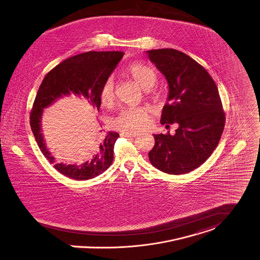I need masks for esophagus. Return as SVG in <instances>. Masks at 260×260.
Wrapping results in <instances>:
<instances>
[{
  "instance_id": "esophagus-1",
  "label": "esophagus",
  "mask_w": 260,
  "mask_h": 260,
  "mask_svg": "<svg viewBox=\"0 0 260 260\" xmlns=\"http://www.w3.org/2000/svg\"><path fill=\"white\" fill-rule=\"evenodd\" d=\"M121 136L122 137H132V138H135V137H138L139 134L136 133V132H121Z\"/></svg>"
}]
</instances>
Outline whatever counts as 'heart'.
Masks as SVG:
<instances>
[{"instance_id":"heart-1","label":"heart","mask_w":260,"mask_h":260,"mask_svg":"<svg viewBox=\"0 0 260 260\" xmlns=\"http://www.w3.org/2000/svg\"><path fill=\"white\" fill-rule=\"evenodd\" d=\"M127 74L141 88L148 90L156 82V74L150 67L143 63H133L127 69ZM99 99L103 105H110L114 99V81L108 78L99 91ZM149 111L145 108H126L114 119V127L124 131L141 130L148 124Z\"/></svg>"}]
</instances>
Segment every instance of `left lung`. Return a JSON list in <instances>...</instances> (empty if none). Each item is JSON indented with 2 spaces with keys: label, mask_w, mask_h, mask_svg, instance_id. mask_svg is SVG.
<instances>
[{
  "label": "left lung",
  "mask_w": 260,
  "mask_h": 260,
  "mask_svg": "<svg viewBox=\"0 0 260 260\" xmlns=\"http://www.w3.org/2000/svg\"><path fill=\"white\" fill-rule=\"evenodd\" d=\"M146 54L168 82L161 123L179 125L175 135H153L155 146L149 160L167 174H187L208 160L223 131L225 118L216 84L208 71L182 51L161 48Z\"/></svg>",
  "instance_id": "left-lung-1"
}]
</instances>
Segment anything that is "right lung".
I'll list each match as a JSON object with an SVG mask.
<instances>
[{
    "mask_svg": "<svg viewBox=\"0 0 260 260\" xmlns=\"http://www.w3.org/2000/svg\"><path fill=\"white\" fill-rule=\"evenodd\" d=\"M124 53L122 51H88L70 57L44 78L30 113V127L41 151L49 163L62 175L77 181H85L104 173L113 162L114 144L117 132L109 131L94 144L89 160L77 164L56 163L47 149L43 134L42 119L44 110L63 97H82L97 111L101 102L99 91L103 83L116 69ZM101 132V130H100Z\"/></svg>",
    "mask_w": 260,
    "mask_h": 260,
    "instance_id": "right-lung-1",
    "label": "right lung"
}]
</instances>
